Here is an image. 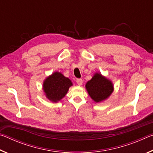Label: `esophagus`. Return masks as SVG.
<instances>
[{
  "label": "esophagus",
  "mask_w": 153,
  "mask_h": 153,
  "mask_svg": "<svg viewBox=\"0 0 153 153\" xmlns=\"http://www.w3.org/2000/svg\"><path fill=\"white\" fill-rule=\"evenodd\" d=\"M76 83L77 84V85H79V86H81L83 83V81L82 79H76Z\"/></svg>",
  "instance_id": "esophagus-1"
}]
</instances>
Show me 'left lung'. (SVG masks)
<instances>
[{"mask_svg": "<svg viewBox=\"0 0 153 153\" xmlns=\"http://www.w3.org/2000/svg\"><path fill=\"white\" fill-rule=\"evenodd\" d=\"M88 93L96 102H100L110 97L113 92V84L111 80L102 76L100 73H96L92 78L86 84Z\"/></svg>", "mask_w": 153, "mask_h": 153, "instance_id": "1", "label": "left lung"}]
</instances>
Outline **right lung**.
Masks as SVG:
<instances>
[{
  "label": "right lung",
  "mask_w": 153,
  "mask_h": 153,
  "mask_svg": "<svg viewBox=\"0 0 153 153\" xmlns=\"http://www.w3.org/2000/svg\"><path fill=\"white\" fill-rule=\"evenodd\" d=\"M73 84L68 77L56 71L46 77L43 83V90L46 98L53 102L61 100Z\"/></svg>",
  "instance_id": "right-lung-1"
}]
</instances>
